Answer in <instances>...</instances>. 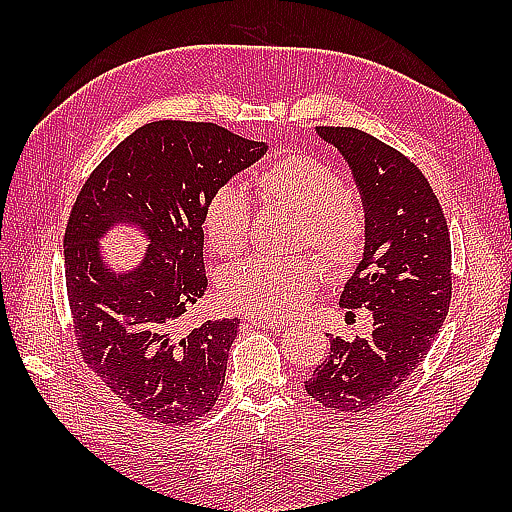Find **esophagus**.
<instances>
[{
    "label": "esophagus",
    "instance_id": "34e87169",
    "mask_svg": "<svg viewBox=\"0 0 512 512\" xmlns=\"http://www.w3.org/2000/svg\"><path fill=\"white\" fill-rule=\"evenodd\" d=\"M250 325H255V328H264V330H270V332H281L288 328V323L284 321H257V319H248Z\"/></svg>",
    "mask_w": 512,
    "mask_h": 512
}]
</instances>
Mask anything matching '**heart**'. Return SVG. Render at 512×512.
<instances>
[{"instance_id": "heart-1", "label": "heart", "mask_w": 512, "mask_h": 512, "mask_svg": "<svg viewBox=\"0 0 512 512\" xmlns=\"http://www.w3.org/2000/svg\"><path fill=\"white\" fill-rule=\"evenodd\" d=\"M253 187L270 209L295 217V244L310 246L330 273H345L358 262L365 244V217L332 167L306 154L284 156L259 171ZM248 224V204L233 187L215 191L204 206L202 231L217 255L242 253ZM318 260L310 255L248 259L226 270L220 297L231 310L257 321L288 319L306 306L317 288L323 275Z\"/></svg>"}]
</instances>
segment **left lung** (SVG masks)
Returning a JSON list of instances; mask_svg holds the SVG:
<instances>
[{"instance_id": "8db88e82", "label": "left lung", "mask_w": 512, "mask_h": 512, "mask_svg": "<svg viewBox=\"0 0 512 512\" xmlns=\"http://www.w3.org/2000/svg\"><path fill=\"white\" fill-rule=\"evenodd\" d=\"M352 169L365 206V248L341 308H365L372 336H330L323 365L303 383L339 413H361L405 383L451 306V237L429 180L400 151L354 127H317Z\"/></svg>"}]
</instances>
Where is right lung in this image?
I'll return each mask as SVG.
<instances>
[{
    "mask_svg": "<svg viewBox=\"0 0 512 512\" xmlns=\"http://www.w3.org/2000/svg\"><path fill=\"white\" fill-rule=\"evenodd\" d=\"M266 151L213 123L156 121L92 171L72 206L63 253L76 343L92 372L147 420L193 422L222 394L239 319L189 332L180 319L209 286L206 202ZM116 225L148 239L134 269L114 271L100 253Z\"/></svg>",
    "mask_w": 512,
    "mask_h": 512,
    "instance_id": "1",
    "label": "right lung"
}]
</instances>
